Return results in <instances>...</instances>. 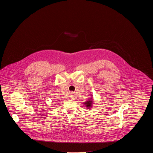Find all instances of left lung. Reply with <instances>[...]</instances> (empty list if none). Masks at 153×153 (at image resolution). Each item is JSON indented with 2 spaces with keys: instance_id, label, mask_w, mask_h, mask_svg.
<instances>
[{
  "instance_id": "obj_1",
  "label": "left lung",
  "mask_w": 153,
  "mask_h": 153,
  "mask_svg": "<svg viewBox=\"0 0 153 153\" xmlns=\"http://www.w3.org/2000/svg\"><path fill=\"white\" fill-rule=\"evenodd\" d=\"M85 105H87L88 108H89L91 105V104H92V102H85Z\"/></svg>"
}]
</instances>
